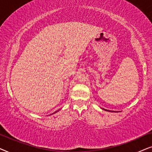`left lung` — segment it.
I'll return each mask as SVG.
<instances>
[{"mask_svg":"<svg viewBox=\"0 0 152 152\" xmlns=\"http://www.w3.org/2000/svg\"><path fill=\"white\" fill-rule=\"evenodd\" d=\"M103 109H104V108H103ZM104 110H106V109H104ZM106 111H110V110H106ZM112 112H115V111H112Z\"/></svg>","mask_w":152,"mask_h":152,"instance_id":"left-lung-1","label":"left lung"}]
</instances>
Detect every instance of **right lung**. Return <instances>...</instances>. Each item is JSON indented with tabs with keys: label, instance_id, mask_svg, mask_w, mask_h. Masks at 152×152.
I'll return each mask as SVG.
<instances>
[{
	"label": "right lung",
	"instance_id": "obj_1",
	"mask_svg": "<svg viewBox=\"0 0 152 152\" xmlns=\"http://www.w3.org/2000/svg\"><path fill=\"white\" fill-rule=\"evenodd\" d=\"M58 111H59V110H57V111H56V112L55 113H53V114H54V113H57V112H58ZM53 114H50V115H53Z\"/></svg>",
	"mask_w": 152,
	"mask_h": 152
}]
</instances>
